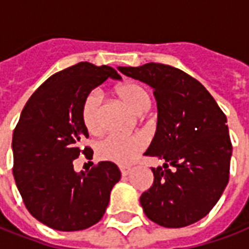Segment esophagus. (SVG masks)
Here are the masks:
<instances>
[{
    "label": "esophagus",
    "mask_w": 249,
    "mask_h": 249,
    "mask_svg": "<svg viewBox=\"0 0 249 249\" xmlns=\"http://www.w3.org/2000/svg\"><path fill=\"white\" fill-rule=\"evenodd\" d=\"M119 170H121V174H122L123 177H126V175H128L131 173V167L121 166V167H119Z\"/></svg>",
    "instance_id": "34e87169"
}]
</instances>
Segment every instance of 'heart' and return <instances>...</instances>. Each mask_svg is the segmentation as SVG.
Instances as JSON below:
<instances>
[{"mask_svg":"<svg viewBox=\"0 0 249 249\" xmlns=\"http://www.w3.org/2000/svg\"><path fill=\"white\" fill-rule=\"evenodd\" d=\"M121 101L128 105L136 113H142L151 107V94L145 87L136 82H124L115 88ZM83 126L92 135L101 131V94L92 90L87 94L82 104ZM148 140L142 134L109 135L97 145L100 159L118 165H128L145 149Z\"/></svg>","mask_w":249,"mask_h":249,"instance_id":"1","label":"heart"}]
</instances>
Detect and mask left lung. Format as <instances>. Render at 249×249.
<instances>
[{
  "label": "left lung",
  "mask_w": 249,
  "mask_h": 249,
  "mask_svg": "<svg viewBox=\"0 0 249 249\" xmlns=\"http://www.w3.org/2000/svg\"><path fill=\"white\" fill-rule=\"evenodd\" d=\"M155 89L157 131L145 152L162 157L155 180L140 196L148 218L163 227H184L204 218L230 177L231 145L226 115L201 83L177 67L145 63L119 67Z\"/></svg>",
  "instance_id": "1"
}]
</instances>
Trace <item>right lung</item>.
Returning <instances> with one entry per match:
<instances>
[{"label": "right lung", "mask_w": 249, "mask_h": 249, "mask_svg": "<svg viewBox=\"0 0 249 249\" xmlns=\"http://www.w3.org/2000/svg\"><path fill=\"white\" fill-rule=\"evenodd\" d=\"M107 78L121 79L110 66L79 62L48 78L24 105L13 135V174L27 211L46 226L78 231L103 218L110 191L121 179L115 163L103 161L75 173L74 160H92L82 146V104Z\"/></svg>", "instance_id": "1"}]
</instances>
